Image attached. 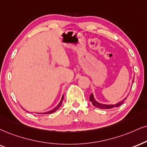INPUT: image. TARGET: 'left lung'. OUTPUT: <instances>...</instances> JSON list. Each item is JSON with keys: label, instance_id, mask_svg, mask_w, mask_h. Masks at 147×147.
<instances>
[{"label": "left lung", "instance_id": "obj_1", "mask_svg": "<svg viewBox=\"0 0 147 147\" xmlns=\"http://www.w3.org/2000/svg\"><path fill=\"white\" fill-rule=\"evenodd\" d=\"M127 97L123 99V100H121V101H119V102H118L117 104H101V103H99L97 101L95 100V97H94L93 96V94L91 93L90 95V101L92 102V104L94 106L96 107V108H100V109H110V108H117V107L120 106L123 104V102L125 100Z\"/></svg>", "mask_w": 147, "mask_h": 147}]
</instances>
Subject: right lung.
Masks as SVG:
<instances>
[{
    "label": "right lung",
    "mask_w": 147,
    "mask_h": 147,
    "mask_svg": "<svg viewBox=\"0 0 147 147\" xmlns=\"http://www.w3.org/2000/svg\"><path fill=\"white\" fill-rule=\"evenodd\" d=\"M63 99H64V95H63V96H62V98H61V101H60V102L59 103V104H58L57 106L55 107V108H54L53 109H52V110H50V111H48V112H42V113H37V114H42V115H46V114H51V113H53V112H56V111H57V110L58 109H59V108H60V106H61V105H62V103H63Z\"/></svg>",
    "instance_id": "right-lung-1"
}]
</instances>
